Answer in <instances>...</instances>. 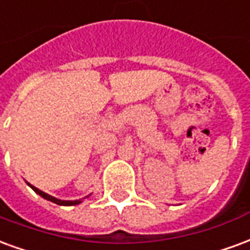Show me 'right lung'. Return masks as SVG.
<instances>
[{
    "label": "right lung",
    "instance_id": "right-lung-1",
    "mask_svg": "<svg viewBox=\"0 0 250 250\" xmlns=\"http://www.w3.org/2000/svg\"><path fill=\"white\" fill-rule=\"evenodd\" d=\"M29 186L33 188V190H35L36 193L40 194L42 198L48 199V201H51V202H53V204L62 205V206H72V205H77V204H80V202H82V201H62V199H57V198H55V197L49 195V194H46V193H44V191H41V190H39L37 188H35L33 185L29 184Z\"/></svg>",
    "mask_w": 250,
    "mask_h": 250
}]
</instances>
